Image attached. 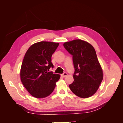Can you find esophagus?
Instances as JSON below:
<instances>
[{
    "instance_id": "obj_1",
    "label": "esophagus",
    "mask_w": 123,
    "mask_h": 123,
    "mask_svg": "<svg viewBox=\"0 0 123 123\" xmlns=\"http://www.w3.org/2000/svg\"><path fill=\"white\" fill-rule=\"evenodd\" d=\"M67 75H68V74L67 73H63L62 74V77H66L67 76Z\"/></svg>"
}]
</instances>
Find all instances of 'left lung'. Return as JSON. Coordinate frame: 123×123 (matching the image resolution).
<instances>
[{"instance_id":"left-lung-1","label":"left lung","mask_w":123,"mask_h":123,"mask_svg":"<svg viewBox=\"0 0 123 123\" xmlns=\"http://www.w3.org/2000/svg\"><path fill=\"white\" fill-rule=\"evenodd\" d=\"M65 49L73 55L75 72L69 88L74 94L88 98L97 91L103 79V72L94 47L81 39L64 43Z\"/></svg>"}]
</instances>
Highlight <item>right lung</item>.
<instances>
[{"instance_id":"obj_1","label":"right lung","mask_w":123,"mask_h":123,"mask_svg":"<svg viewBox=\"0 0 123 123\" xmlns=\"http://www.w3.org/2000/svg\"><path fill=\"white\" fill-rule=\"evenodd\" d=\"M58 43L40 42L33 44L26 52L20 69V79L29 93L36 98L50 95L60 75L50 72L53 68L52 55Z\"/></svg>"}]
</instances>
